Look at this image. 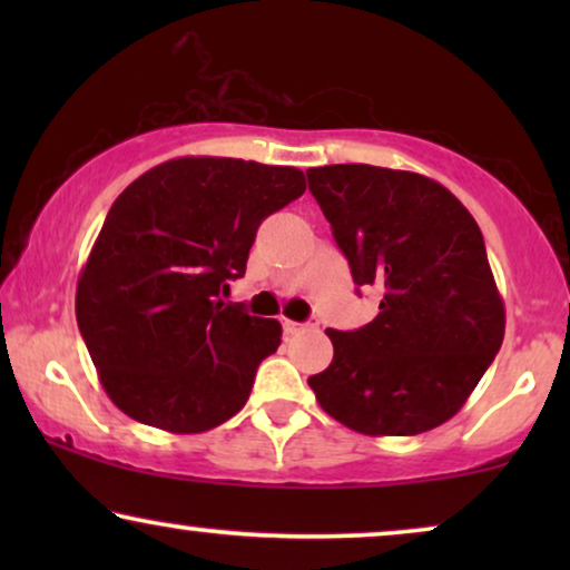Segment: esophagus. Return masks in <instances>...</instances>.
<instances>
[{"label":"esophagus","instance_id":"obj_1","mask_svg":"<svg viewBox=\"0 0 570 570\" xmlns=\"http://www.w3.org/2000/svg\"><path fill=\"white\" fill-rule=\"evenodd\" d=\"M283 326H285V332H291V334H295V332H303V330H314V326H316V322H306V324H298V322H291V318H285V322H283Z\"/></svg>","mask_w":570,"mask_h":570}]
</instances>
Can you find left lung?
I'll use <instances>...</instances> for the list:
<instances>
[{
	"mask_svg": "<svg viewBox=\"0 0 570 570\" xmlns=\"http://www.w3.org/2000/svg\"><path fill=\"white\" fill-rule=\"evenodd\" d=\"M355 285L379 316L326 330L330 368L308 379L326 415L365 435H417L454 417L503 342L505 308L485 240L433 178L340 163L306 170Z\"/></svg>",
	"mask_w": 570,
	"mask_h": 570,
	"instance_id": "left-lung-1",
	"label": "left lung"
}]
</instances>
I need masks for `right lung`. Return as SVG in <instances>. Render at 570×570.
<instances>
[{
  "mask_svg": "<svg viewBox=\"0 0 570 570\" xmlns=\"http://www.w3.org/2000/svg\"><path fill=\"white\" fill-rule=\"evenodd\" d=\"M306 191L303 170L176 158L108 209L77 279V326L106 394L137 423L205 433L244 407L283 337L277 318L223 303L262 220Z\"/></svg>",
  "mask_w": 570,
  "mask_h": 570,
  "instance_id": "right-lung-1",
  "label": "right lung"
}]
</instances>
